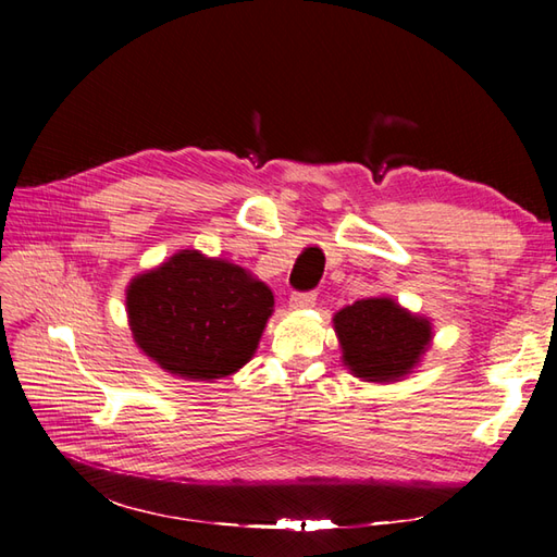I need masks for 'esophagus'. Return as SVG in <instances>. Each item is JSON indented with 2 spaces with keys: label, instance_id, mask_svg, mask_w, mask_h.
I'll return each instance as SVG.
<instances>
[{
  "label": "esophagus",
  "instance_id": "1",
  "mask_svg": "<svg viewBox=\"0 0 557 557\" xmlns=\"http://www.w3.org/2000/svg\"><path fill=\"white\" fill-rule=\"evenodd\" d=\"M315 305V293H293L290 307L293 309H309Z\"/></svg>",
  "mask_w": 557,
  "mask_h": 557
}]
</instances>
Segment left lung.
<instances>
[{
    "label": "left lung",
    "mask_w": 557,
    "mask_h": 557,
    "mask_svg": "<svg viewBox=\"0 0 557 557\" xmlns=\"http://www.w3.org/2000/svg\"><path fill=\"white\" fill-rule=\"evenodd\" d=\"M344 364L372 383L407 376L432 342V323L401 309L391 297H369L334 313Z\"/></svg>",
    "instance_id": "left-lung-1"
}]
</instances>
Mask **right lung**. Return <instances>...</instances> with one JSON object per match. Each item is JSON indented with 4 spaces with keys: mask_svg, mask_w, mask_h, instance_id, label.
Segmentation results:
<instances>
[{
    "mask_svg": "<svg viewBox=\"0 0 557 557\" xmlns=\"http://www.w3.org/2000/svg\"><path fill=\"white\" fill-rule=\"evenodd\" d=\"M274 295L244 267L181 250L127 285L134 342L164 372L223 379L258 348Z\"/></svg>",
    "mask_w": 557,
    "mask_h": 557,
    "instance_id": "add662e5",
    "label": "right lung"
}]
</instances>
